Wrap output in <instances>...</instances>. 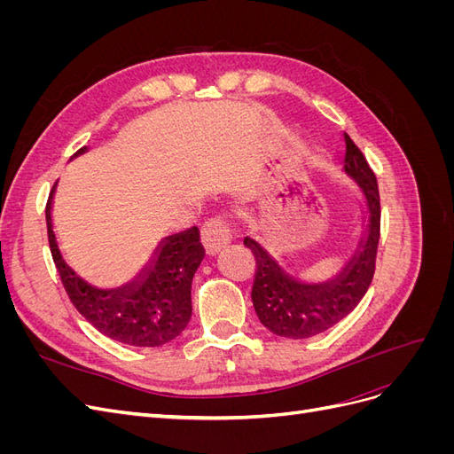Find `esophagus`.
I'll return each instance as SVG.
<instances>
[{
    "mask_svg": "<svg viewBox=\"0 0 454 454\" xmlns=\"http://www.w3.org/2000/svg\"><path fill=\"white\" fill-rule=\"evenodd\" d=\"M231 239H232V232L223 217H212V219H208V222H204V225L200 229V240L204 244L206 252H208L210 255L222 250L223 246H227L231 242Z\"/></svg>",
    "mask_w": 454,
    "mask_h": 454,
    "instance_id": "esophagus-1",
    "label": "esophagus"
}]
</instances>
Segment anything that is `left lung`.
<instances>
[{
    "label": "left lung",
    "instance_id": "obj_1",
    "mask_svg": "<svg viewBox=\"0 0 454 454\" xmlns=\"http://www.w3.org/2000/svg\"><path fill=\"white\" fill-rule=\"evenodd\" d=\"M345 136V172L364 189L369 208L367 237L339 277L325 284H301L280 269L261 246L246 237L244 246L255 257L252 301L261 324L272 333L290 339L318 335L350 314L373 280L380 239V199L377 176L360 147Z\"/></svg>",
    "mask_w": 454,
    "mask_h": 454
}]
</instances>
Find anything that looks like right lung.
<instances>
[{
    "label": "right lung",
    "mask_w": 454,
    "mask_h": 454,
    "mask_svg": "<svg viewBox=\"0 0 454 454\" xmlns=\"http://www.w3.org/2000/svg\"><path fill=\"white\" fill-rule=\"evenodd\" d=\"M81 147L75 155L83 153ZM45 206L47 235L52 261L74 307L106 337L130 347H160L180 335L191 320V282L204 257L197 227L168 237L153 267L140 282L119 290H96L66 265L52 232L51 199Z\"/></svg>",
    "instance_id": "obj_1"
}]
</instances>
